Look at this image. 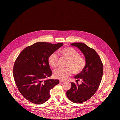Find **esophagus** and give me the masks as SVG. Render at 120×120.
<instances>
[{"mask_svg":"<svg viewBox=\"0 0 120 120\" xmlns=\"http://www.w3.org/2000/svg\"><path fill=\"white\" fill-rule=\"evenodd\" d=\"M60 82H64V81H63V80H60Z\"/></svg>","mask_w":120,"mask_h":120,"instance_id":"obj_1","label":"esophagus"}]
</instances>
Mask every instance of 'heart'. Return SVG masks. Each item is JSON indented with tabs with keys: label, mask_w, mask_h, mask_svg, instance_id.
Returning a JSON list of instances; mask_svg holds the SVG:
<instances>
[{
	"label": "heart",
	"mask_w": 120,
	"mask_h": 120,
	"mask_svg": "<svg viewBox=\"0 0 120 120\" xmlns=\"http://www.w3.org/2000/svg\"><path fill=\"white\" fill-rule=\"evenodd\" d=\"M64 57L69 60L66 69L59 68L54 72V77L60 80L67 79L71 75L72 71L77 75L82 72L86 66V60L80 56L79 53L71 47L64 48L60 51ZM58 56L56 53H52L48 58V62L52 68H56L58 65Z\"/></svg>",
	"instance_id": "b5f03b06"
}]
</instances>
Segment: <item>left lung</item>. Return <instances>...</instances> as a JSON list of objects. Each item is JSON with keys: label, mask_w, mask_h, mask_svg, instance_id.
Instances as JSON below:
<instances>
[{"label": "left lung", "mask_w": 120, "mask_h": 120, "mask_svg": "<svg viewBox=\"0 0 120 120\" xmlns=\"http://www.w3.org/2000/svg\"><path fill=\"white\" fill-rule=\"evenodd\" d=\"M71 45L77 47L82 51L86 62L82 72L74 77L77 83L71 82V88L66 92L69 100L79 103L87 101L98 90L103 75V64L96 51L84 43L75 42ZM79 80L82 81L81 85L78 84Z\"/></svg>", "instance_id": "8db88e82"}]
</instances>
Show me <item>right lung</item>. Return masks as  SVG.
Returning <instances> with one entry per match:
<instances>
[{
    "mask_svg": "<svg viewBox=\"0 0 120 120\" xmlns=\"http://www.w3.org/2000/svg\"><path fill=\"white\" fill-rule=\"evenodd\" d=\"M63 45L38 42L21 51L15 61L13 75L20 93L32 103L40 104L50 98V90L58 79H45L52 75L48 58Z\"/></svg>",
    "mask_w": 120,
    "mask_h": 120,
    "instance_id": "add662e5",
    "label": "right lung"
}]
</instances>
